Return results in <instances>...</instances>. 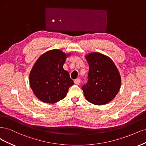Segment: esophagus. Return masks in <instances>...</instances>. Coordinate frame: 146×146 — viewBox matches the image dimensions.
I'll return each instance as SVG.
<instances>
[{
    "label": "esophagus",
    "instance_id": "obj_1",
    "mask_svg": "<svg viewBox=\"0 0 146 146\" xmlns=\"http://www.w3.org/2000/svg\"><path fill=\"white\" fill-rule=\"evenodd\" d=\"M80 82H81V81H80V79H76L74 80V82L75 84H77V85H78V84H79Z\"/></svg>",
    "mask_w": 146,
    "mask_h": 146
}]
</instances>
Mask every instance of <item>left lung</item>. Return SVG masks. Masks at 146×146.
Wrapping results in <instances>:
<instances>
[{
	"mask_svg": "<svg viewBox=\"0 0 146 146\" xmlns=\"http://www.w3.org/2000/svg\"><path fill=\"white\" fill-rule=\"evenodd\" d=\"M89 65L88 81L82 87L86 100L95 105H104L118 93L121 78L118 70L108 56L94 52L86 55Z\"/></svg>",
	"mask_w": 146,
	"mask_h": 146,
	"instance_id": "8db88e82",
	"label": "left lung"
}]
</instances>
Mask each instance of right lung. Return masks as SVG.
Returning a JSON list of instances; mask_svg holds the SVG:
<instances>
[{
	"label": "right lung",
	"instance_id": "obj_1",
	"mask_svg": "<svg viewBox=\"0 0 146 146\" xmlns=\"http://www.w3.org/2000/svg\"><path fill=\"white\" fill-rule=\"evenodd\" d=\"M70 54L54 49L42 54L33 67L29 76L30 87L41 101L54 104L64 99L74 82L63 68Z\"/></svg>",
	"mask_w": 146,
	"mask_h": 146
}]
</instances>
